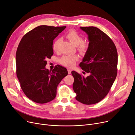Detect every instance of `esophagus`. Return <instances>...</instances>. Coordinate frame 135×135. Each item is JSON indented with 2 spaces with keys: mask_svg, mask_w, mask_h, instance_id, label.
<instances>
[{
  "mask_svg": "<svg viewBox=\"0 0 135 135\" xmlns=\"http://www.w3.org/2000/svg\"><path fill=\"white\" fill-rule=\"evenodd\" d=\"M67 70H68V74H71V70L69 68H67Z\"/></svg>",
  "mask_w": 135,
  "mask_h": 135,
  "instance_id": "34e87169",
  "label": "esophagus"
}]
</instances>
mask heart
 <instances>
[{"instance_id": "obj_1", "label": "heart", "mask_w": 135, "mask_h": 135, "mask_svg": "<svg viewBox=\"0 0 135 135\" xmlns=\"http://www.w3.org/2000/svg\"><path fill=\"white\" fill-rule=\"evenodd\" d=\"M66 37L71 43L75 46H78V50L81 53H85L88 49L89 45L86 42L84 41L83 37L78 32L75 30H71L66 34ZM62 41L61 38L56 39L52 45L53 50L55 52H58L59 50V46ZM79 57L78 55H65L62 56L60 62L63 66L67 67H72L75 64L76 62L78 60Z\"/></svg>"}]
</instances>
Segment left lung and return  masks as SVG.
<instances>
[{
    "mask_svg": "<svg viewBox=\"0 0 135 135\" xmlns=\"http://www.w3.org/2000/svg\"><path fill=\"white\" fill-rule=\"evenodd\" d=\"M88 35L89 47L80 67L89 75L75 71L73 88L76 99L83 104L98 103L106 96L117 74L118 54L112 40L96 27H80Z\"/></svg>",
    "mask_w": 135,
    "mask_h": 135,
    "instance_id": "1",
    "label": "left lung"
}]
</instances>
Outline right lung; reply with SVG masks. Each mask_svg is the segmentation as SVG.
<instances>
[{
  "label": "right lung",
  "mask_w": 135,
  "mask_h": 135,
  "mask_svg": "<svg viewBox=\"0 0 135 135\" xmlns=\"http://www.w3.org/2000/svg\"><path fill=\"white\" fill-rule=\"evenodd\" d=\"M66 26L40 25L27 32L21 40L16 55V74L25 95L32 101L44 104L54 99L56 89L68 74L66 68L57 65L46 68L53 55V40Z\"/></svg>",
  "instance_id": "obj_1"
}]
</instances>
